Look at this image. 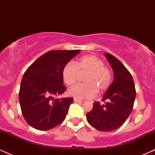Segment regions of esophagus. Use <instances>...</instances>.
<instances>
[{
    "instance_id": "obj_1",
    "label": "esophagus",
    "mask_w": 155,
    "mask_h": 155,
    "mask_svg": "<svg viewBox=\"0 0 155 155\" xmlns=\"http://www.w3.org/2000/svg\"><path fill=\"white\" fill-rule=\"evenodd\" d=\"M74 103H81V102H82V101H79V100H77V99L74 98Z\"/></svg>"
}]
</instances>
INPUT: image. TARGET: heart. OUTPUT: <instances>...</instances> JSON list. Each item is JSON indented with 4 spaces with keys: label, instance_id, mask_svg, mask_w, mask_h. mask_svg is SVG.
Segmentation results:
<instances>
[{
    "label": "heart",
    "instance_id": "1",
    "mask_svg": "<svg viewBox=\"0 0 155 155\" xmlns=\"http://www.w3.org/2000/svg\"><path fill=\"white\" fill-rule=\"evenodd\" d=\"M79 74H85V84L71 88L68 93L76 99H90L97 95V90L104 92L111 84V72L105 66L102 60L95 55H85L75 62L68 63L62 70V77L68 86L76 83Z\"/></svg>",
    "mask_w": 155,
    "mask_h": 155
}]
</instances>
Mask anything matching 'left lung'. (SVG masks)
<instances>
[{
	"mask_svg": "<svg viewBox=\"0 0 155 155\" xmlns=\"http://www.w3.org/2000/svg\"><path fill=\"white\" fill-rule=\"evenodd\" d=\"M106 59L114 71L113 82L103 97L101 104L95 102L87 120L100 131H113L122 126L128 118L136 98V88L132 75L114 56L106 53Z\"/></svg>",
	"mask_w": 155,
	"mask_h": 155,
	"instance_id": "1",
	"label": "left lung"
}]
</instances>
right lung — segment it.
<instances>
[{
  "instance_id": "1",
  "label": "right lung",
  "mask_w": 155,
  "mask_h": 155,
  "mask_svg": "<svg viewBox=\"0 0 155 155\" xmlns=\"http://www.w3.org/2000/svg\"><path fill=\"white\" fill-rule=\"evenodd\" d=\"M79 50H51L41 56L25 72L19 92L21 111L31 127L47 130L65 120L72 97L55 99L66 90L62 70Z\"/></svg>"
}]
</instances>
